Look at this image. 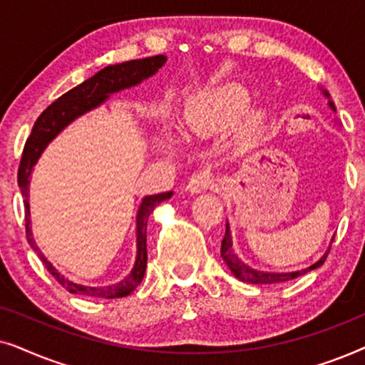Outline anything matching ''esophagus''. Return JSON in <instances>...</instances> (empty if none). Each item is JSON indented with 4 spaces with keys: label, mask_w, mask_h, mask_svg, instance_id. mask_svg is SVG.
<instances>
[{
    "label": "esophagus",
    "mask_w": 365,
    "mask_h": 365,
    "mask_svg": "<svg viewBox=\"0 0 365 365\" xmlns=\"http://www.w3.org/2000/svg\"><path fill=\"white\" fill-rule=\"evenodd\" d=\"M214 182V176L212 173L209 171H199V173H194L191 178H189V181L186 184V189L191 194H197L204 191V189L211 187Z\"/></svg>",
    "instance_id": "34e87169"
}]
</instances>
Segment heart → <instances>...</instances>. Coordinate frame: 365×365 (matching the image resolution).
<instances>
[{"instance_id": "obj_1", "label": "heart", "mask_w": 365, "mask_h": 365, "mask_svg": "<svg viewBox=\"0 0 365 365\" xmlns=\"http://www.w3.org/2000/svg\"><path fill=\"white\" fill-rule=\"evenodd\" d=\"M247 93L237 86H227L194 101L186 114L187 128L192 133H206L211 129L232 126L249 108ZM261 114H249L244 129L249 136L261 128Z\"/></svg>"}]
</instances>
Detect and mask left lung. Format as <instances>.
<instances>
[{"instance_id":"8db88e82","label":"left lung","mask_w":365,"mask_h":365,"mask_svg":"<svg viewBox=\"0 0 365 365\" xmlns=\"http://www.w3.org/2000/svg\"><path fill=\"white\" fill-rule=\"evenodd\" d=\"M332 106V103H331ZM334 108V106H332ZM331 251V249H329ZM329 251L324 254V256L319 259L316 264H312L311 267L304 269V271H297V272H286V274H272V272H262V271H256V269L249 267L244 264L241 259H239L236 254L232 251V241H231V232H229V226L226 224V234H224L222 242H221V256L226 264L231 269L234 276H236L239 281L242 282H249V284H277V282H286V281H292L302 274H307L312 269H317L319 266H322L326 257L329 256Z\"/></svg>"}]
</instances>
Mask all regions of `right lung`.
<instances>
[{
	"label": "right lung",
	"instance_id": "obj_1",
	"mask_svg": "<svg viewBox=\"0 0 365 365\" xmlns=\"http://www.w3.org/2000/svg\"><path fill=\"white\" fill-rule=\"evenodd\" d=\"M166 61L164 54H158V56H149L143 59H133V61H126L121 64H114V66H108L101 69V71L94 74L93 78L86 79V81L79 84V86L69 89L64 93L61 98L49 104L44 111L39 114V118L34 123L33 131L29 134L26 143H24V149L21 154V161H19L18 168V184L21 187V194L24 197V224H26V237L28 242L31 244L34 251L44 262V266L49 271V274L71 294H81V296H91V297H103V299H118L131 294L139 284H141L144 277V271H146L148 264V249H146V227L148 219L154 211V207L159 202L166 201L173 196V192H161L156 196H148L143 199L141 207L138 211V257L136 264H134L131 274L121 282L113 284V286L106 287H86L74 284L68 279H64L51 264L46 261L41 251L36 247L33 237H31V227H29V202H28V187H29V176H31L33 166L36 164L38 158L41 156L44 148L48 143L61 131L64 126H68L74 118L81 116L83 113L89 111V109L96 108L101 104L108 94L116 93L119 89L134 86V84L141 83L158 71Z\"/></svg>",
	"mask_w": 365,
	"mask_h": 365
}]
</instances>
